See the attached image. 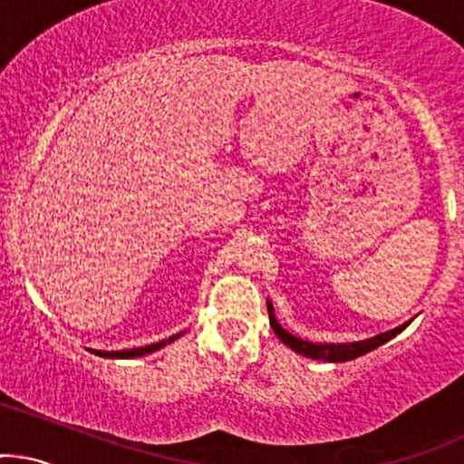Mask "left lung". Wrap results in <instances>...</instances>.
Instances as JSON below:
<instances>
[{
    "label": "left lung",
    "mask_w": 464,
    "mask_h": 464,
    "mask_svg": "<svg viewBox=\"0 0 464 464\" xmlns=\"http://www.w3.org/2000/svg\"><path fill=\"white\" fill-rule=\"evenodd\" d=\"M266 306H268V319H271L273 333L282 339V343H286L288 348L295 350L297 354L308 356V359H322V361H330V363H343V361H353V359H356V356L372 353L374 348L388 343L390 339H394L396 334L403 333L407 325L411 324V319H410V322L401 324L399 328L388 330V333H381V334H376V337H370L363 341H353V343H313V341H304V339L295 337V334H290L288 330H284L282 325H279L277 319H275L273 304L266 302Z\"/></svg>",
    "instance_id": "8db88e82"
}]
</instances>
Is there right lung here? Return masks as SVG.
<instances>
[{
    "mask_svg": "<svg viewBox=\"0 0 464 464\" xmlns=\"http://www.w3.org/2000/svg\"><path fill=\"white\" fill-rule=\"evenodd\" d=\"M180 334H174V337H169V339H165V341H158V343L142 345V348L121 350V353H105V350H90V353H94V354H99V356H105V359H136V356H145V354L156 353V350H160L162 345H167V343H171V341H176L178 337H180Z\"/></svg>",
    "mask_w": 464,
    "mask_h": 464,
    "instance_id": "obj_1",
    "label": "right lung"
}]
</instances>
